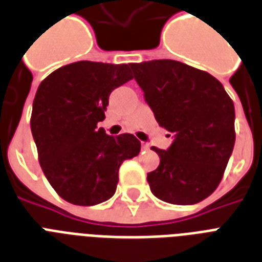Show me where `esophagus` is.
I'll use <instances>...</instances> for the list:
<instances>
[{
	"label": "esophagus",
	"instance_id": "1",
	"mask_svg": "<svg viewBox=\"0 0 262 262\" xmlns=\"http://www.w3.org/2000/svg\"><path fill=\"white\" fill-rule=\"evenodd\" d=\"M141 148H143V149H149V144H148V143H141Z\"/></svg>",
	"mask_w": 262,
	"mask_h": 262
}]
</instances>
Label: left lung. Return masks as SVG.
I'll use <instances>...</instances> for the list:
<instances>
[{"label":"left lung","instance_id":"8db88e82","mask_svg":"<svg viewBox=\"0 0 262 262\" xmlns=\"http://www.w3.org/2000/svg\"><path fill=\"white\" fill-rule=\"evenodd\" d=\"M130 68L158 123L174 137L166 151L151 148L160 158L159 167L148 172L151 191L177 205L203 201L220 183L234 149L231 98L213 76L178 61Z\"/></svg>","mask_w":262,"mask_h":262}]
</instances>
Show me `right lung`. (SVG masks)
Wrapping results in <instances>:
<instances>
[{
	"label": "right lung",
	"mask_w": 262,
	"mask_h": 262,
	"mask_svg": "<svg viewBox=\"0 0 262 262\" xmlns=\"http://www.w3.org/2000/svg\"><path fill=\"white\" fill-rule=\"evenodd\" d=\"M132 79L126 63L79 61L39 85L31 132L47 181L68 203L90 207L111 199L119 166L139 155L141 143L135 136L114 137L98 127L111 92Z\"/></svg>",
	"instance_id": "right-lung-1"
}]
</instances>
